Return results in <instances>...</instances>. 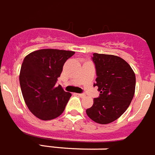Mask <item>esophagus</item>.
<instances>
[{
  "instance_id": "34e87169",
  "label": "esophagus",
  "mask_w": 155,
  "mask_h": 155,
  "mask_svg": "<svg viewBox=\"0 0 155 155\" xmlns=\"http://www.w3.org/2000/svg\"><path fill=\"white\" fill-rule=\"evenodd\" d=\"M77 95H78V96H80V97H84V96H85V95L83 93H77Z\"/></svg>"
}]
</instances>
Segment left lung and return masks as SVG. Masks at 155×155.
<instances>
[{
	"label": "left lung",
	"mask_w": 155,
	"mask_h": 155,
	"mask_svg": "<svg viewBox=\"0 0 155 155\" xmlns=\"http://www.w3.org/2000/svg\"><path fill=\"white\" fill-rule=\"evenodd\" d=\"M92 59L97 76L94 86H98L100 94L94 98L86 114L99 124H109L121 117L130 105L136 76L129 63L118 56L94 53Z\"/></svg>",
	"instance_id": "1"
}]
</instances>
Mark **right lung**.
<instances>
[{"label": "right lung", "mask_w": 155, "mask_h": 155, "mask_svg": "<svg viewBox=\"0 0 155 155\" xmlns=\"http://www.w3.org/2000/svg\"><path fill=\"white\" fill-rule=\"evenodd\" d=\"M74 51L41 49L26 55L22 63L19 83L22 96L30 112L48 121L59 117L71 96L62 87H55L65 62Z\"/></svg>", "instance_id": "right-lung-1"}]
</instances>
